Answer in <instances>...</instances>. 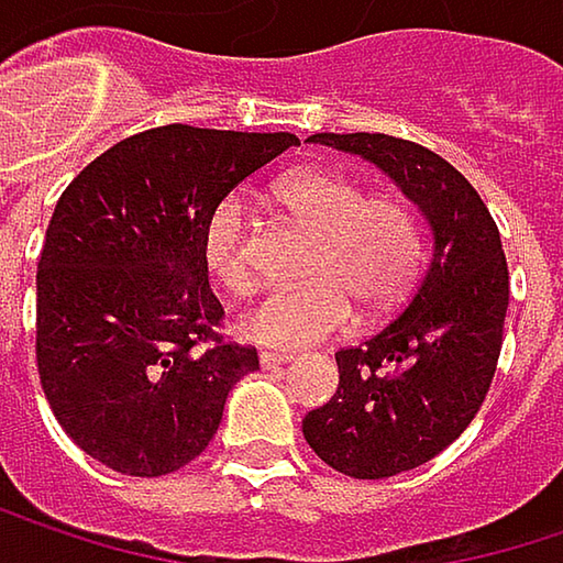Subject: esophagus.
I'll list each match as a JSON object with an SVG mask.
<instances>
[{
    "mask_svg": "<svg viewBox=\"0 0 563 563\" xmlns=\"http://www.w3.org/2000/svg\"><path fill=\"white\" fill-rule=\"evenodd\" d=\"M292 357L289 354H277V351H261V367L264 371H280V367H286Z\"/></svg>",
    "mask_w": 563,
    "mask_h": 563,
    "instance_id": "obj_1",
    "label": "esophagus"
}]
</instances>
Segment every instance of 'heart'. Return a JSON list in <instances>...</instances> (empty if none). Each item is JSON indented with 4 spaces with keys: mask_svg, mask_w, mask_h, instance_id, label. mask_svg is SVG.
<instances>
[{
    "mask_svg": "<svg viewBox=\"0 0 563 563\" xmlns=\"http://www.w3.org/2000/svg\"><path fill=\"white\" fill-rule=\"evenodd\" d=\"M289 219L312 231L302 277L309 283L271 289L254 299L238 332L267 347H309L341 334L354 306L377 319L406 302L426 257L416 209L396 196H367L357 179L334 170H299L277 186ZM202 264L229 292L254 280L247 219L238 199L219 202L202 225Z\"/></svg>",
    "mask_w": 563,
    "mask_h": 563,
    "instance_id": "1",
    "label": "heart"
}]
</instances>
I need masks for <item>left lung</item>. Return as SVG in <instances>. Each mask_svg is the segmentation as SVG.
Returning a JSON list of instances; mask_svg holds the SVG:
<instances>
[{"label":"left lung","mask_w":563,"mask_h":563,"mask_svg":"<svg viewBox=\"0 0 563 563\" xmlns=\"http://www.w3.org/2000/svg\"><path fill=\"white\" fill-rule=\"evenodd\" d=\"M309 141L377 164L434 234L432 261L402 312L334 354L338 393L302 419L309 448L329 467L384 481L432 461L484 406L509 306L506 254L481 192L429 147L367 131Z\"/></svg>","instance_id":"1"}]
</instances>
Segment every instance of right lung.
<instances>
[{
    "label": "right lung",
    "mask_w": 563,
    "mask_h": 563,
    "mask_svg": "<svg viewBox=\"0 0 563 563\" xmlns=\"http://www.w3.org/2000/svg\"><path fill=\"white\" fill-rule=\"evenodd\" d=\"M296 134L164 125L82 167L37 261L34 354L60 429L99 464L164 477L219 432L257 351L222 334L202 225Z\"/></svg>",
    "instance_id": "right-lung-1"
}]
</instances>
